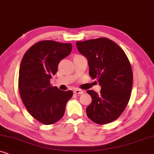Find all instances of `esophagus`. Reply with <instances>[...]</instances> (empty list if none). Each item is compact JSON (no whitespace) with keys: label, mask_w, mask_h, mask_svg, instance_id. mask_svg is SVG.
<instances>
[{"label":"esophagus","mask_w":154,"mask_h":154,"mask_svg":"<svg viewBox=\"0 0 154 154\" xmlns=\"http://www.w3.org/2000/svg\"><path fill=\"white\" fill-rule=\"evenodd\" d=\"M73 92H74V93L76 94H83V92H84V91H83V90H82L75 89V90H74V91H73Z\"/></svg>","instance_id":"34e87169"}]
</instances>
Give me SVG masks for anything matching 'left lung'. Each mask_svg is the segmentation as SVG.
Instances as JSON below:
<instances>
[{
    "mask_svg": "<svg viewBox=\"0 0 154 154\" xmlns=\"http://www.w3.org/2000/svg\"><path fill=\"white\" fill-rule=\"evenodd\" d=\"M79 51L88 59L89 75L101 85L100 94L88 90L92 103L86 109L88 117L104 125L119 119L131 95L133 74L131 64L121 47L106 38L77 41Z\"/></svg>",
    "mask_w": 154,
    "mask_h": 154,
    "instance_id": "left-lung-1",
    "label": "left lung"
}]
</instances>
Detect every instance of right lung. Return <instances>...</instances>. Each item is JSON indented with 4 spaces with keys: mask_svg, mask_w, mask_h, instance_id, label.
I'll list each match as a JSON object with an SVG mask.
<instances>
[{
    "mask_svg": "<svg viewBox=\"0 0 154 154\" xmlns=\"http://www.w3.org/2000/svg\"><path fill=\"white\" fill-rule=\"evenodd\" d=\"M71 50V43L41 41L27 50L21 62L18 79L21 99L30 115L44 125L62 119L73 96L71 90L62 91L50 83L59 63Z\"/></svg>",
    "mask_w": 154,
    "mask_h": 154,
    "instance_id": "right-lung-1",
    "label": "right lung"
}]
</instances>
